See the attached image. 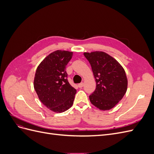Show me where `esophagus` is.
<instances>
[{"mask_svg": "<svg viewBox=\"0 0 154 154\" xmlns=\"http://www.w3.org/2000/svg\"><path fill=\"white\" fill-rule=\"evenodd\" d=\"M83 85H84V83H83V82H82L80 83H79L78 86L79 88H82V87H83Z\"/></svg>", "mask_w": 154, "mask_h": 154, "instance_id": "1", "label": "esophagus"}]
</instances>
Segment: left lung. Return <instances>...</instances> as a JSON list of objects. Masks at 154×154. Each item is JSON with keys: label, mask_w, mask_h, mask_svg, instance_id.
Masks as SVG:
<instances>
[{"label": "left lung", "mask_w": 154, "mask_h": 154, "mask_svg": "<svg viewBox=\"0 0 154 154\" xmlns=\"http://www.w3.org/2000/svg\"><path fill=\"white\" fill-rule=\"evenodd\" d=\"M89 62L96 82L91 103L101 110L112 109L122 100L127 90L125 69L117 60L103 51L83 53Z\"/></svg>", "instance_id": "8db88e82"}]
</instances>
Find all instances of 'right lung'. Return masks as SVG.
<instances>
[{"instance_id": "right-lung-1", "label": "right lung", "mask_w": 154, "mask_h": 154, "mask_svg": "<svg viewBox=\"0 0 154 154\" xmlns=\"http://www.w3.org/2000/svg\"><path fill=\"white\" fill-rule=\"evenodd\" d=\"M72 52L57 50L38 65L34 78V88L40 101L54 112L62 113L71 108L76 90L67 81L66 66Z\"/></svg>"}]
</instances>
